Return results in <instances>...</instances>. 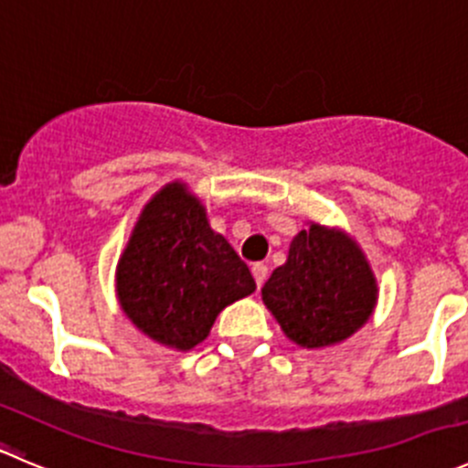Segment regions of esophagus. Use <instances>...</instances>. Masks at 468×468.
<instances>
[{
	"mask_svg": "<svg viewBox=\"0 0 468 468\" xmlns=\"http://www.w3.org/2000/svg\"><path fill=\"white\" fill-rule=\"evenodd\" d=\"M252 275H254V282H257V286L259 289H261L263 286V282H266V277H268V266L266 263H252Z\"/></svg>",
	"mask_w": 468,
	"mask_h": 468,
	"instance_id": "esophagus-1",
	"label": "esophagus"
}]
</instances>
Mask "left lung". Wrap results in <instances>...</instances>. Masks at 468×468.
<instances>
[{
    "instance_id": "left-lung-1",
    "label": "left lung",
    "mask_w": 468,
    "mask_h": 468,
    "mask_svg": "<svg viewBox=\"0 0 468 468\" xmlns=\"http://www.w3.org/2000/svg\"><path fill=\"white\" fill-rule=\"evenodd\" d=\"M261 295L291 341L323 348L368 321L378 286L353 239L312 225L291 240L289 259L272 271Z\"/></svg>"
}]
</instances>
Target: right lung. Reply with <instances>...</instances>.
<instances>
[{"instance_id": "add662e5", "label": "right lung", "mask_w": 468, "mask_h": 468, "mask_svg": "<svg viewBox=\"0 0 468 468\" xmlns=\"http://www.w3.org/2000/svg\"><path fill=\"white\" fill-rule=\"evenodd\" d=\"M122 312L150 339L191 350L216 316L257 289L252 272L184 184H168L143 209L115 275Z\"/></svg>"}]
</instances>
